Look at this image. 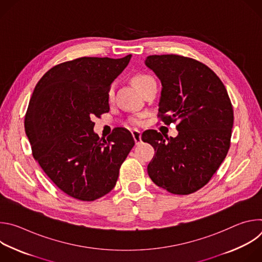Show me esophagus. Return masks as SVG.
<instances>
[{
	"label": "esophagus",
	"instance_id": "esophagus-1",
	"mask_svg": "<svg viewBox=\"0 0 262 262\" xmlns=\"http://www.w3.org/2000/svg\"><path fill=\"white\" fill-rule=\"evenodd\" d=\"M132 135L134 137V140L136 142V144H140L141 143V132L140 130H137V129H134L132 130Z\"/></svg>",
	"mask_w": 262,
	"mask_h": 262
}]
</instances>
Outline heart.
I'll use <instances>...</instances> for the list:
<instances>
[{"label":"heart","mask_w":262,"mask_h":262,"mask_svg":"<svg viewBox=\"0 0 262 262\" xmlns=\"http://www.w3.org/2000/svg\"><path fill=\"white\" fill-rule=\"evenodd\" d=\"M156 82L155 78L151 77L150 74H147V73H137L135 74V76L133 77V83L134 85L142 92L148 85H150L151 83ZM114 94H115V88L114 86L112 85L108 90H107V98L110 100L113 99L114 97ZM133 122L135 124H140L141 123V119L140 118H135L133 119Z\"/></svg>","instance_id":"obj_1"}]
</instances>
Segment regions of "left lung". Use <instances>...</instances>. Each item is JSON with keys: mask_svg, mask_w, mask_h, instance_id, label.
Listing matches in <instances>:
<instances>
[{"mask_svg": "<svg viewBox=\"0 0 262 262\" xmlns=\"http://www.w3.org/2000/svg\"><path fill=\"white\" fill-rule=\"evenodd\" d=\"M145 64L162 82L158 116L178 124L168 138L155 129L142 134L155 148L149 177L169 193L189 195L210 180L229 147L233 107L227 90L205 64L179 55H152Z\"/></svg>", "mask_w": 262, "mask_h": 262, "instance_id": "left-lung-1", "label": "left lung"}]
</instances>
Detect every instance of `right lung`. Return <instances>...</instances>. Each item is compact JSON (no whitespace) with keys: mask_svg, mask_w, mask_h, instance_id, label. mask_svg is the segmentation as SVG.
I'll list each match as a JSON object with an SVG mask.
<instances>
[{"mask_svg":"<svg viewBox=\"0 0 262 262\" xmlns=\"http://www.w3.org/2000/svg\"><path fill=\"white\" fill-rule=\"evenodd\" d=\"M130 57H82L60 63L43 74L30 99L25 130L32 155L74 199L94 201L113 190L135 145L124 127L99 138L92 121L108 112L107 90Z\"/></svg>","mask_w":262,"mask_h":262,"instance_id":"add662e5","label":"right lung"}]
</instances>
